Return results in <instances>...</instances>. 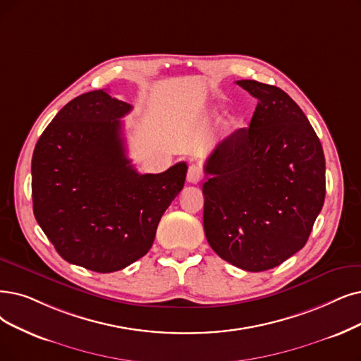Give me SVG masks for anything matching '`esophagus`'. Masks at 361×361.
<instances>
[{
  "label": "esophagus",
  "mask_w": 361,
  "mask_h": 361,
  "mask_svg": "<svg viewBox=\"0 0 361 361\" xmlns=\"http://www.w3.org/2000/svg\"><path fill=\"white\" fill-rule=\"evenodd\" d=\"M186 179L191 183H198L201 179H203V170H201L200 166L191 164L188 167V175H186Z\"/></svg>",
  "instance_id": "34e87169"
}]
</instances>
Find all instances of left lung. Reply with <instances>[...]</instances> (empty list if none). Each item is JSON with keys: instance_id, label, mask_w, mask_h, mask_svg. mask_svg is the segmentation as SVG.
<instances>
[{"instance_id": "obj_1", "label": "left lung", "mask_w": 361, "mask_h": 361, "mask_svg": "<svg viewBox=\"0 0 361 361\" xmlns=\"http://www.w3.org/2000/svg\"><path fill=\"white\" fill-rule=\"evenodd\" d=\"M237 84L257 105L250 126L207 158L203 225L224 261L259 272L305 246L324 203L326 161L320 139L289 94L255 80Z\"/></svg>"}]
</instances>
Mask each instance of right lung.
<instances>
[{
  "instance_id": "1",
  "label": "right lung",
  "mask_w": 361,
  "mask_h": 361,
  "mask_svg": "<svg viewBox=\"0 0 361 361\" xmlns=\"http://www.w3.org/2000/svg\"><path fill=\"white\" fill-rule=\"evenodd\" d=\"M130 111L105 90L84 93L57 112L32 155L38 225L65 261L96 272L148 253L188 170L182 161L157 175L136 171L120 120Z\"/></svg>"
}]
</instances>
